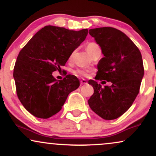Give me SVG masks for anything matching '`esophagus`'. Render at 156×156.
<instances>
[{
    "label": "esophagus",
    "mask_w": 156,
    "mask_h": 156,
    "mask_svg": "<svg viewBox=\"0 0 156 156\" xmlns=\"http://www.w3.org/2000/svg\"><path fill=\"white\" fill-rule=\"evenodd\" d=\"M87 82L85 79H82L81 80H80V84H81V85H83V84H87Z\"/></svg>",
    "instance_id": "obj_1"
}]
</instances>
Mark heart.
<instances>
[{
    "label": "heart",
    "instance_id": "1",
    "mask_svg": "<svg viewBox=\"0 0 156 156\" xmlns=\"http://www.w3.org/2000/svg\"><path fill=\"white\" fill-rule=\"evenodd\" d=\"M99 48L98 44L94 43V42H90L87 45V50L89 54H91L93 51H95L97 48ZM76 73L77 75H79V76H87V74H88V71L84 70V69H78Z\"/></svg>",
    "mask_w": 156,
    "mask_h": 156
}]
</instances>
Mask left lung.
Segmentation results:
<instances>
[{
	"mask_svg": "<svg viewBox=\"0 0 156 156\" xmlns=\"http://www.w3.org/2000/svg\"><path fill=\"white\" fill-rule=\"evenodd\" d=\"M89 33L104 55L98 64L95 78L112 83L102 88L95 80H89L94 94L89 105L103 119H115L129 109L139 94L144 77L142 57L136 44L119 30L103 27L89 29Z\"/></svg>",
	"mask_w": 156,
	"mask_h": 156,
	"instance_id": "left-lung-1",
	"label": "left lung"
}]
</instances>
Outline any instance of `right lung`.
I'll return each instance as SVG.
<instances>
[{
    "mask_svg": "<svg viewBox=\"0 0 156 156\" xmlns=\"http://www.w3.org/2000/svg\"><path fill=\"white\" fill-rule=\"evenodd\" d=\"M87 34V28L76 31L44 26L20 52L13 77L20 101L32 115L52 117L62 109L69 93L79 87L76 76L67 75L58 80L52 73L65 65Z\"/></svg>",
    "mask_w": 156,
    "mask_h": 156,
    "instance_id": "right-lung-1",
    "label": "right lung"
}]
</instances>
